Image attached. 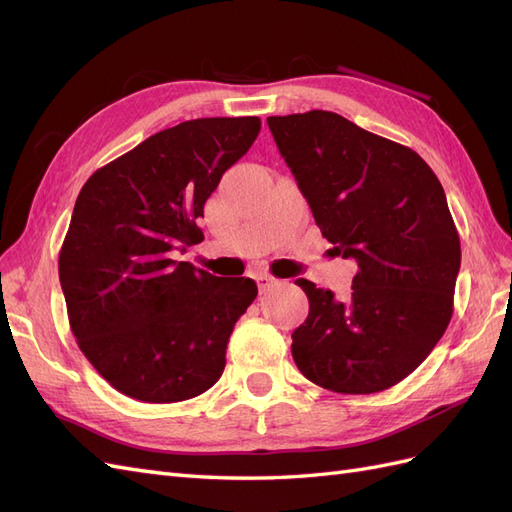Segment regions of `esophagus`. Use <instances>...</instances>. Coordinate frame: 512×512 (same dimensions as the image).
Returning <instances> with one entry per match:
<instances>
[{
	"instance_id": "1",
	"label": "esophagus",
	"mask_w": 512,
	"mask_h": 512,
	"mask_svg": "<svg viewBox=\"0 0 512 512\" xmlns=\"http://www.w3.org/2000/svg\"><path fill=\"white\" fill-rule=\"evenodd\" d=\"M256 282H258V290L260 292H267L269 288H273L277 284V280H275V277H271V275H258Z\"/></svg>"
}]
</instances>
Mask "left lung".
<instances>
[{
    "label": "left lung",
    "instance_id": "obj_1",
    "mask_svg": "<svg viewBox=\"0 0 512 512\" xmlns=\"http://www.w3.org/2000/svg\"><path fill=\"white\" fill-rule=\"evenodd\" d=\"M322 237L359 273L352 294L297 280L309 314L292 333L301 374L335 393L391 389L453 316L461 245L442 183L416 151L331 111L269 117Z\"/></svg>",
    "mask_w": 512,
    "mask_h": 512
}]
</instances>
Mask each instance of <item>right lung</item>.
<instances>
[{
  "label": "right lung",
  "instance_id": "1",
  "mask_svg": "<svg viewBox=\"0 0 512 512\" xmlns=\"http://www.w3.org/2000/svg\"><path fill=\"white\" fill-rule=\"evenodd\" d=\"M258 132V117L183 121L98 168L76 198L59 282L76 344L119 393L173 404L220 380L256 282L175 252L203 241L207 198Z\"/></svg>",
  "mask_w": 512,
  "mask_h": 512
}]
</instances>
